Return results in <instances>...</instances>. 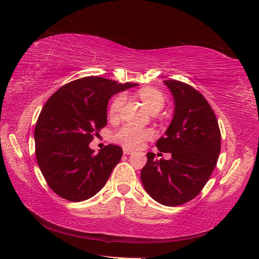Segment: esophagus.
Here are the masks:
<instances>
[{
    "instance_id": "34e87169",
    "label": "esophagus",
    "mask_w": 259,
    "mask_h": 259,
    "mask_svg": "<svg viewBox=\"0 0 259 259\" xmlns=\"http://www.w3.org/2000/svg\"><path fill=\"white\" fill-rule=\"evenodd\" d=\"M134 151L130 149H123V155H133Z\"/></svg>"
}]
</instances>
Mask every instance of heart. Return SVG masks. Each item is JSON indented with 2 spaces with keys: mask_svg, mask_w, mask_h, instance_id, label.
Instances as JSON below:
<instances>
[{
  "mask_svg": "<svg viewBox=\"0 0 259 259\" xmlns=\"http://www.w3.org/2000/svg\"><path fill=\"white\" fill-rule=\"evenodd\" d=\"M138 96L150 112L153 110H160L163 107L164 98L162 93L156 89L145 88L138 92ZM124 101L125 97L123 95H119L113 99L111 106H110V115L111 117L118 115ZM152 136L153 131L151 129L138 128L134 124H123L114 131L112 139L117 144L122 145L129 149H137V148H140L144 145L145 141L151 139Z\"/></svg>",
  "mask_w": 259,
  "mask_h": 259,
  "instance_id": "1",
  "label": "heart"
}]
</instances>
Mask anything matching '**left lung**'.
<instances>
[{
	"label": "left lung",
	"mask_w": 259,
	"mask_h": 259,
	"mask_svg": "<svg viewBox=\"0 0 259 259\" xmlns=\"http://www.w3.org/2000/svg\"><path fill=\"white\" fill-rule=\"evenodd\" d=\"M175 101L174 118L157 141L170 160H156L148 152L140 178L152 199L179 206L199 194L210 178L221 152V130L211 107L200 92L177 80L163 81Z\"/></svg>",
	"instance_id": "1"
}]
</instances>
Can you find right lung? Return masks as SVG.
Listing matches in <instances>:
<instances>
[{
  "label": "right lung",
  "instance_id": "obj_1",
  "mask_svg": "<svg viewBox=\"0 0 259 259\" xmlns=\"http://www.w3.org/2000/svg\"><path fill=\"white\" fill-rule=\"evenodd\" d=\"M137 85L84 76L61 87L47 101L34 129L35 157L57 195L83 201L103 188L122 149L108 145L95 155L89 144L107 124L110 98Z\"/></svg>",
  "mask_w": 259,
  "mask_h": 259
}]
</instances>
